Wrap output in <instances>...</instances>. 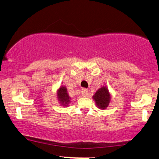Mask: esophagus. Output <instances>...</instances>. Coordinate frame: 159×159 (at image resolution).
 Listing matches in <instances>:
<instances>
[{
  "label": "esophagus",
  "mask_w": 159,
  "mask_h": 159,
  "mask_svg": "<svg viewBox=\"0 0 159 159\" xmlns=\"http://www.w3.org/2000/svg\"><path fill=\"white\" fill-rule=\"evenodd\" d=\"M81 94L84 97H87L88 94H89V92H88V89H83L81 90Z\"/></svg>",
  "instance_id": "34e87169"
}]
</instances>
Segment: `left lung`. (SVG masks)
Returning <instances> with one entry per match:
<instances>
[{"mask_svg": "<svg viewBox=\"0 0 159 159\" xmlns=\"http://www.w3.org/2000/svg\"><path fill=\"white\" fill-rule=\"evenodd\" d=\"M96 105L98 108L104 110L108 107L111 99V95L109 93L108 89L106 87H103L98 89L93 95Z\"/></svg>", "mask_w": 159, "mask_h": 159, "instance_id": "obj_1", "label": "left lung"}]
</instances>
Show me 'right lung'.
<instances>
[{"instance_id":"1","label":"right lung","mask_w":159,"mask_h":159,"mask_svg":"<svg viewBox=\"0 0 159 159\" xmlns=\"http://www.w3.org/2000/svg\"><path fill=\"white\" fill-rule=\"evenodd\" d=\"M57 96L58 101H60L61 104L63 106L66 107L70 102V97L69 96L67 89L65 87H61L57 92Z\"/></svg>"}]
</instances>
